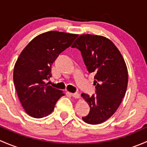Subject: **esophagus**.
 Listing matches in <instances>:
<instances>
[{
  "mask_svg": "<svg viewBox=\"0 0 147 147\" xmlns=\"http://www.w3.org/2000/svg\"><path fill=\"white\" fill-rule=\"evenodd\" d=\"M71 95L73 97H75V98H79L80 97V94L78 92H75V93H71Z\"/></svg>",
  "mask_w": 147,
  "mask_h": 147,
  "instance_id": "34e87169",
  "label": "esophagus"
}]
</instances>
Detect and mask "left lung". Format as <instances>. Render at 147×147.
Segmentation results:
<instances>
[{
    "label": "left lung",
    "mask_w": 147,
    "mask_h": 147,
    "mask_svg": "<svg viewBox=\"0 0 147 147\" xmlns=\"http://www.w3.org/2000/svg\"><path fill=\"white\" fill-rule=\"evenodd\" d=\"M72 47L81 52L88 72L94 74L96 94H81L90 107L88 115L82 118L87 124H101L114 115L125 95L128 84L125 62L113 42L100 35H80Z\"/></svg>",
    "instance_id": "obj_1"
}]
</instances>
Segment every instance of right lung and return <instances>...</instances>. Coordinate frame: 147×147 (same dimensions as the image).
Returning a JSON list of instances; mask_svg holds the SVG:
<instances>
[{"mask_svg": "<svg viewBox=\"0 0 147 147\" xmlns=\"http://www.w3.org/2000/svg\"><path fill=\"white\" fill-rule=\"evenodd\" d=\"M78 35L49 31L35 37L23 49L13 70V82L22 106L28 115L42 118L50 115L65 95L46 84L52 77V65L72 45Z\"/></svg>", "mask_w": 147, "mask_h": 147, "instance_id": "add662e5", "label": "right lung"}]
</instances>
